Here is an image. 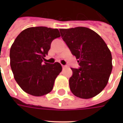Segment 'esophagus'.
<instances>
[{
  "label": "esophagus",
  "instance_id": "obj_1",
  "mask_svg": "<svg viewBox=\"0 0 123 123\" xmlns=\"http://www.w3.org/2000/svg\"><path fill=\"white\" fill-rule=\"evenodd\" d=\"M66 67H67V66H66V65H62V68H66Z\"/></svg>",
  "mask_w": 123,
  "mask_h": 123
}]
</instances>
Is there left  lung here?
<instances>
[{
    "mask_svg": "<svg viewBox=\"0 0 123 123\" xmlns=\"http://www.w3.org/2000/svg\"><path fill=\"white\" fill-rule=\"evenodd\" d=\"M61 37L78 60L79 68H72L70 90L77 97L89 99L107 86L112 69V55L103 39L89 28L59 29Z\"/></svg>",
    "mask_w": 123,
    "mask_h": 123,
    "instance_id": "obj_1",
    "label": "left lung"
}]
</instances>
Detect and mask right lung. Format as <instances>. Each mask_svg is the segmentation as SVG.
<instances>
[{
	"mask_svg": "<svg viewBox=\"0 0 123 123\" xmlns=\"http://www.w3.org/2000/svg\"><path fill=\"white\" fill-rule=\"evenodd\" d=\"M61 36L57 29L27 28L16 37L10 49V65L15 80L27 93L41 96L52 91L62 71L59 62H43L52 41Z\"/></svg>",
	"mask_w": 123,
	"mask_h": 123,
	"instance_id": "add662e5",
	"label": "right lung"
}]
</instances>
